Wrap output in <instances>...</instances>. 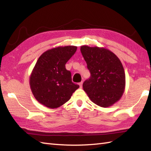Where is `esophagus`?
<instances>
[{"mask_svg": "<svg viewBox=\"0 0 151 151\" xmlns=\"http://www.w3.org/2000/svg\"><path fill=\"white\" fill-rule=\"evenodd\" d=\"M82 84H83V81H82V82L79 83V86H80V87H81V88L82 87Z\"/></svg>", "mask_w": 151, "mask_h": 151, "instance_id": "34e87169", "label": "esophagus"}]
</instances>
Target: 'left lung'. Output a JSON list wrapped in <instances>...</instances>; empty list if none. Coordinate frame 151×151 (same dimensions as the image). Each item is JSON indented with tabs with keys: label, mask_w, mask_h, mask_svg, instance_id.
<instances>
[{
	"label": "left lung",
	"mask_w": 151,
	"mask_h": 151,
	"mask_svg": "<svg viewBox=\"0 0 151 151\" xmlns=\"http://www.w3.org/2000/svg\"><path fill=\"white\" fill-rule=\"evenodd\" d=\"M91 76L83 83V89L91 101L107 108L121 98L125 88V73L120 60L103 47H81Z\"/></svg>",
	"instance_id": "1"
}]
</instances>
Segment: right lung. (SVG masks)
I'll use <instances>...</instances> for the list:
<instances>
[{
  "label": "right lung",
  "instance_id": "add662e5",
  "mask_svg": "<svg viewBox=\"0 0 151 151\" xmlns=\"http://www.w3.org/2000/svg\"><path fill=\"white\" fill-rule=\"evenodd\" d=\"M76 49L77 47L72 45L58 47L45 51L38 58L30 76V86L34 97L45 106H61L79 88L65 68Z\"/></svg>",
  "mask_w": 151,
  "mask_h": 151
}]
</instances>
